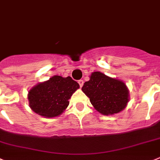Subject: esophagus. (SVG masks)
Listing matches in <instances>:
<instances>
[{"label":"esophagus","instance_id":"esophagus-1","mask_svg":"<svg viewBox=\"0 0 160 160\" xmlns=\"http://www.w3.org/2000/svg\"><path fill=\"white\" fill-rule=\"evenodd\" d=\"M78 83H79V84H80V88L83 87V80H78Z\"/></svg>","mask_w":160,"mask_h":160}]
</instances>
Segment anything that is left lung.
Here are the masks:
<instances>
[{
  "label": "left lung",
  "instance_id": "obj_1",
  "mask_svg": "<svg viewBox=\"0 0 160 160\" xmlns=\"http://www.w3.org/2000/svg\"><path fill=\"white\" fill-rule=\"evenodd\" d=\"M83 93L90 98L94 108L103 115L118 114L129 100V90L123 81L94 72L90 80L83 83Z\"/></svg>",
  "mask_w": 160,
  "mask_h": 160
}]
</instances>
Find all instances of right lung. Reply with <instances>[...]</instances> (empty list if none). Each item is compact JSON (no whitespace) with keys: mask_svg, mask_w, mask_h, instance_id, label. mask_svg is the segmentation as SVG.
<instances>
[{"mask_svg":"<svg viewBox=\"0 0 160 160\" xmlns=\"http://www.w3.org/2000/svg\"><path fill=\"white\" fill-rule=\"evenodd\" d=\"M79 88V83L70 77L53 76L29 91V106L42 117H58L65 111L69 104L68 99Z\"/></svg>","mask_w":160,"mask_h":160,"instance_id":"1","label":"right lung"}]
</instances>
